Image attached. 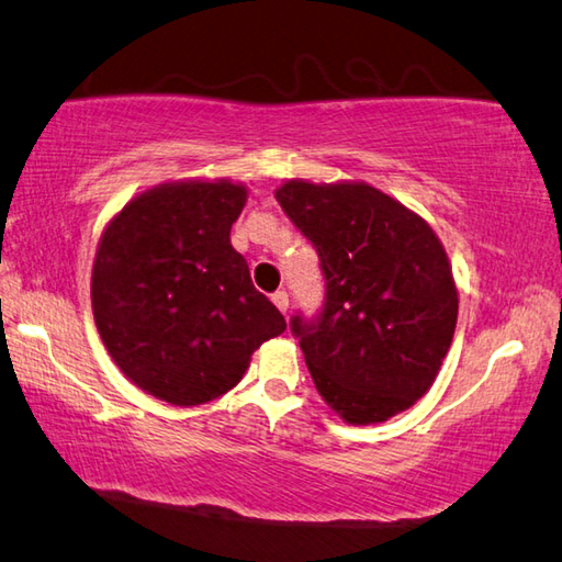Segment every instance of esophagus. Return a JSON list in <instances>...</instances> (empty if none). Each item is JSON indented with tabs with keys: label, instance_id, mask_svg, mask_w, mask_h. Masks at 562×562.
<instances>
[{
	"label": "esophagus",
	"instance_id": "obj_1",
	"mask_svg": "<svg viewBox=\"0 0 562 562\" xmlns=\"http://www.w3.org/2000/svg\"><path fill=\"white\" fill-rule=\"evenodd\" d=\"M271 301H273V306L279 308L281 313L289 311V293L286 291H276L273 296H271Z\"/></svg>",
	"mask_w": 562,
	"mask_h": 562
}]
</instances>
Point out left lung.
<instances>
[{
  "label": "left lung",
  "instance_id": "obj_1",
  "mask_svg": "<svg viewBox=\"0 0 562 562\" xmlns=\"http://www.w3.org/2000/svg\"><path fill=\"white\" fill-rule=\"evenodd\" d=\"M276 200L316 246L326 306L291 321L326 405L378 425L435 385L457 328L449 256L417 212L368 182L286 180Z\"/></svg>",
  "mask_w": 562,
  "mask_h": 562
}]
</instances>
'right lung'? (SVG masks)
<instances>
[{
  "instance_id": "right-lung-1",
  "label": "right lung",
  "mask_w": 562,
  "mask_h": 562,
  "mask_svg": "<svg viewBox=\"0 0 562 562\" xmlns=\"http://www.w3.org/2000/svg\"><path fill=\"white\" fill-rule=\"evenodd\" d=\"M246 196L232 180L155 184L98 241L91 306L108 356L135 387L175 407L229 392L254 350L286 330L229 239Z\"/></svg>"
}]
</instances>
